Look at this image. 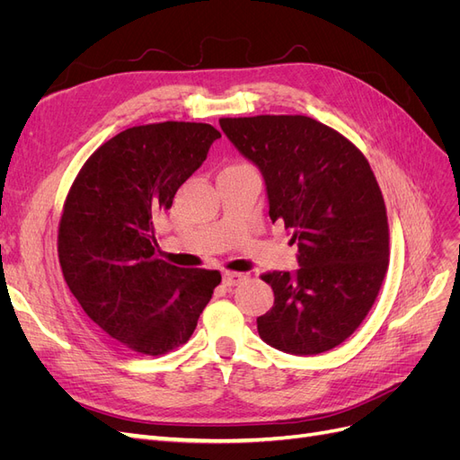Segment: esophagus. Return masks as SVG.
<instances>
[{
    "label": "esophagus",
    "instance_id": "esophagus-1",
    "mask_svg": "<svg viewBox=\"0 0 460 460\" xmlns=\"http://www.w3.org/2000/svg\"><path fill=\"white\" fill-rule=\"evenodd\" d=\"M245 280V274L242 272H230V270H225L222 272V284L232 288V286H238Z\"/></svg>",
    "mask_w": 460,
    "mask_h": 460
}]
</instances>
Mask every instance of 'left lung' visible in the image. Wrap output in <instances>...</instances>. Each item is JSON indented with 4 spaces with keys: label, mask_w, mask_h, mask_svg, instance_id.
<instances>
[{
    "label": "left lung",
    "mask_w": 460,
    "mask_h": 460,
    "mask_svg": "<svg viewBox=\"0 0 460 460\" xmlns=\"http://www.w3.org/2000/svg\"><path fill=\"white\" fill-rule=\"evenodd\" d=\"M218 122L261 169L270 220L299 249L296 274H261L274 305L257 318L259 336L291 355L333 349L367 318L389 264L385 203L365 153L305 115Z\"/></svg>",
    "instance_id": "left-lung-1"
}]
</instances>
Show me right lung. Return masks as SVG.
<instances>
[{
	"label": "right lung",
	"mask_w": 460,
	"mask_h": 460,
	"mask_svg": "<svg viewBox=\"0 0 460 460\" xmlns=\"http://www.w3.org/2000/svg\"><path fill=\"white\" fill-rule=\"evenodd\" d=\"M220 132L205 122L122 130L82 164L58 232L65 282L92 323L130 351L184 345L220 284L218 270L157 257L155 218L196 172Z\"/></svg>",
	"instance_id": "add662e5"
}]
</instances>
